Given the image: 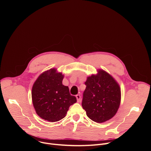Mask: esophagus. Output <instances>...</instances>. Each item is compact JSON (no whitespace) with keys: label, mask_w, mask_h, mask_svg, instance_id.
<instances>
[{"label":"esophagus","mask_w":151,"mask_h":151,"mask_svg":"<svg viewBox=\"0 0 151 151\" xmlns=\"http://www.w3.org/2000/svg\"><path fill=\"white\" fill-rule=\"evenodd\" d=\"M76 99H77V101H78V102L81 101V96H80V95L77 94V95L76 96Z\"/></svg>","instance_id":"1"}]
</instances>
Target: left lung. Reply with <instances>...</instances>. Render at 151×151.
Returning <instances> with one entry per match:
<instances>
[{
    "label": "left lung",
    "instance_id": "left-lung-1",
    "mask_svg": "<svg viewBox=\"0 0 151 151\" xmlns=\"http://www.w3.org/2000/svg\"><path fill=\"white\" fill-rule=\"evenodd\" d=\"M83 94L82 106L87 116L101 123L113 118L121 103V88L107 72L98 69L96 75L88 76Z\"/></svg>",
    "mask_w": 151,
    "mask_h": 151
}]
</instances>
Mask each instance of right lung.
I'll return each mask as SVG.
<instances>
[{"label": "right lung", "instance_id": "right-lung-1", "mask_svg": "<svg viewBox=\"0 0 151 151\" xmlns=\"http://www.w3.org/2000/svg\"><path fill=\"white\" fill-rule=\"evenodd\" d=\"M64 75L55 68L42 73L34 82L32 99L37 115L49 122H57L66 115L70 106L76 102L68 86L63 85Z\"/></svg>", "mask_w": 151, "mask_h": 151}]
</instances>
